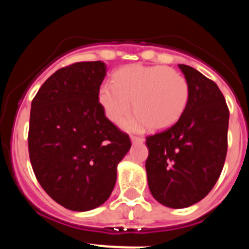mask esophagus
Listing matches in <instances>:
<instances>
[{"label":"esophagus","instance_id":"obj_1","mask_svg":"<svg viewBox=\"0 0 249 249\" xmlns=\"http://www.w3.org/2000/svg\"><path fill=\"white\" fill-rule=\"evenodd\" d=\"M131 142H132V144H142V142H144V138H139V137L131 136Z\"/></svg>","mask_w":249,"mask_h":249}]
</instances>
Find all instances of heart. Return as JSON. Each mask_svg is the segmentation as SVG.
Returning a JSON list of instances; mask_svg holds the SVG:
<instances>
[{"instance_id": "b5f03b06", "label": "heart", "mask_w": 249, "mask_h": 249, "mask_svg": "<svg viewBox=\"0 0 249 249\" xmlns=\"http://www.w3.org/2000/svg\"><path fill=\"white\" fill-rule=\"evenodd\" d=\"M188 97L184 76L162 65H127L98 89V102L108 121L118 123L132 104L136 112L122 122L128 131H141L147 125L152 130L172 126L184 113Z\"/></svg>"}]
</instances>
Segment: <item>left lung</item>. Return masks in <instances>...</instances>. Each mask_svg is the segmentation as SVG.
<instances>
[{
	"label": "left lung",
	"mask_w": 249,
	"mask_h": 249,
	"mask_svg": "<svg viewBox=\"0 0 249 249\" xmlns=\"http://www.w3.org/2000/svg\"><path fill=\"white\" fill-rule=\"evenodd\" d=\"M188 89L187 107L179 121L146 138L145 162L153 198L170 208H185L211 192L227 153L230 111L213 81L179 64Z\"/></svg>",
	"instance_id": "8db88e82"
}]
</instances>
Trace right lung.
<instances>
[{
    "instance_id": "obj_1",
    "label": "right lung",
    "mask_w": 249,
    "mask_h": 249,
    "mask_svg": "<svg viewBox=\"0 0 249 249\" xmlns=\"http://www.w3.org/2000/svg\"><path fill=\"white\" fill-rule=\"evenodd\" d=\"M107 69L102 61L62 68L31 103L28 146L34 173L50 198L76 212L110 198L117 166L131 147L98 102Z\"/></svg>"
}]
</instances>
